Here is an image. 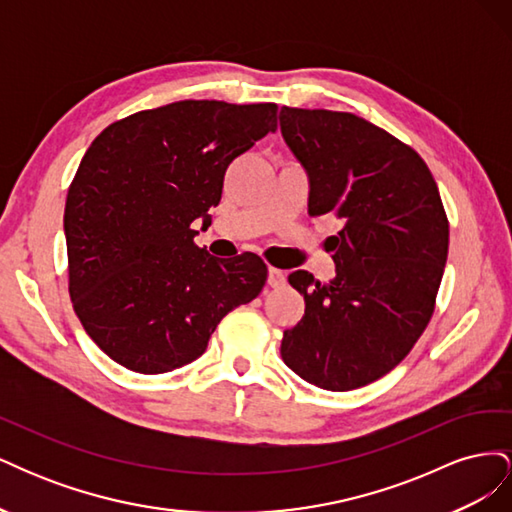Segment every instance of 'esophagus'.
<instances>
[{
  "label": "esophagus",
  "instance_id": "obj_1",
  "mask_svg": "<svg viewBox=\"0 0 512 512\" xmlns=\"http://www.w3.org/2000/svg\"><path fill=\"white\" fill-rule=\"evenodd\" d=\"M267 284L271 288H282L286 284V273L282 269H275V267H269V273H267Z\"/></svg>",
  "mask_w": 512,
  "mask_h": 512
}]
</instances>
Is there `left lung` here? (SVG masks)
<instances>
[{
	"instance_id": "left-lung-1",
	"label": "left lung",
	"mask_w": 512,
	"mask_h": 512,
	"mask_svg": "<svg viewBox=\"0 0 512 512\" xmlns=\"http://www.w3.org/2000/svg\"><path fill=\"white\" fill-rule=\"evenodd\" d=\"M284 143L309 181L307 213H333L335 280L292 271L305 316L284 331L282 359L324 391H352L406 359L425 331L448 254L438 185L408 145L327 108L282 106Z\"/></svg>"
}]
</instances>
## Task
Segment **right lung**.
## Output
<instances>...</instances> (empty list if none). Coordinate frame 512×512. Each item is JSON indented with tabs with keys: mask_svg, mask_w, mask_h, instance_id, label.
<instances>
[{
	"mask_svg": "<svg viewBox=\"0 0 512 512\" xmlns=\"http://www.w3.org/2000/svg\"><path fill=\"white\" fill-rule=\"evenodd\" d=\"M277 130V106L181 100L102 130L68 190L70 297L87 335L138 374H166L207 350L220 320L256 299V254L213 258L211 224L228 164Z\"/></svg>",
	"mask_w": 512,
	"mask_h": 512,
	"instance_id": "1",
	"label": "right lung"
}]
</instances>
